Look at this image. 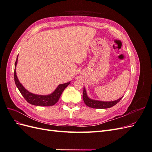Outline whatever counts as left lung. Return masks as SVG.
Returning <instances> with one entry per match:
<instances>
[{
  "label": "left lung",
  "instance_id": "1",
  "mask_svg": "<svg viewBox=\"0 0 152 152\" xmlns=\"http://www.w3.org/2000/svg\"><path fill=\"white\" fill-rule=\"evenodd\" d=\"M123 98H119L115 101H112V102H103V101L95 100L91 98H89L87 94V92L84 87V91H83V99L85 104L88 106L89 107L93 108H100V109H104L108 108L113 107L114 105L117 104L120 100Z\"/></svg>",
  "mask_w": 152,
  "mask_h": 152
}]
</instances>
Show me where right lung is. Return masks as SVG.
I'll return each instance as SVG.
<instances>
[{"label":"right lung","instance_id":"obj_1","mask_svg":"<svg viewBox=\"0 0 152 152\" xmlns=\"http://www.w3.org/2000/svg\"><path fill=\"white\" fill-rule=\"evenodd\" d=\"M18 55L16 58V61L15 65V72H14V77H15V82L18 89H19L20 92L24 98L26 100V102L31 104L35 106H40V107H50L56 104L60 98V96L66 87L70 84V82H68L67 83L59 84L57 88L55 89L53 93L48 95H39L33 94L26 90L23 87L18 79L16 75V68L18 63Z\"/></svg>","mask_w":152,"mask_h":152}]
</instances>
